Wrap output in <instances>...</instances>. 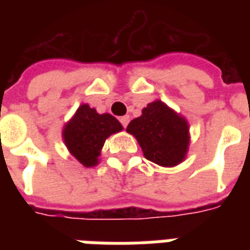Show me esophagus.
Returning <instances> with one entry per match:
<instances>
[{"instance_id": "obj_1", "label": "esophagus", "mask_w": 250, "mask_h": 250, "mask_svg": "<svg viewBox=\"0 0 250 250\" xmlns=\"http://www.w3.org/2000/svg\"><path fill=\"white\" fill-rule=\"evenodd\" d=\"M128 122H130V116H128V115H125V116H122V118H120V123H122L123 127H127Z\"/></svg>"}]
</instances>
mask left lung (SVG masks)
Returning a JSON list of instances; mask_svg holds the SVG:
<instances>
[{
	"instance_id": "8db88e82",
	"label": "left lung",
	"mask_w": 250,
	"mask_h": 250,
	"mask_svg": "<svg viewBox=\"0 0 250 250\" xmlns=\"http://www.w3.org/2000/svg\"><path fill=\"white\" fill-rule=\"evenodd\" d=\"M190 128L185 116L162 100H154L142 109V115L127 125L135 136L146 159L162 167H175L186 159Z\"/></svg>"
}]
</instances>
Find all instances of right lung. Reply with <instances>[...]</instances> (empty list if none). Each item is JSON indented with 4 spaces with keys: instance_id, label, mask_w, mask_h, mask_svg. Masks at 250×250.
<instances>
[{
    "instance_id": "add662e5",
    "label": "right lung",
    "mask_w": 250,
    "mask_h": 250,
    "mask_svg": "<svg viewBox=\"0 0 250 250\" xmlns=\"http://www.w3.org/2000/svg\"><path fill=\"white\" fill-rule=\"evenodd\" d=\"M123 125L111 114H99L95 108L83 103L62 128V141L72 157L85 167H93L105 139L120 132Z\"/></svg>"
}]
</instances>
